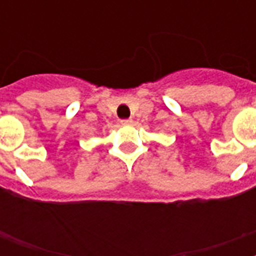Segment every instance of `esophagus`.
I'll list each match as a JSON object with an SVG mask.
<instances>
[{"label":"esophagus","instance_id":"obj_1","mask_svg":"<svg viewBox=\"0 0 256 256\" xmlns=\"http://www.w3.org/2000/svg\"><path fill=\"white\" fill-rule=\"evenodd\" d=\"M132 120H130V118H128V120H120V124H132Z\"/></svg>","mask_w":256,"mask_h":256}]
</instances>
